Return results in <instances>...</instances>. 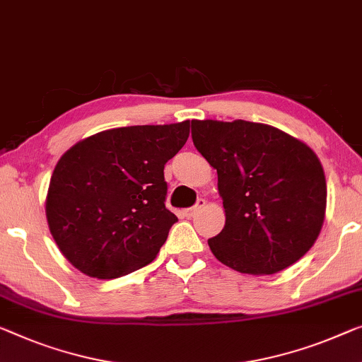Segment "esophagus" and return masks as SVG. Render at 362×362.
<instances>
[{"mask_svg":"<svg viewBox=\"0 0 362 362\" xmlns=\"http://www.w3.org/2000/svg\"><path fill=\"white\" fill-rule=\"evenodd\" d=\"M204 204H206V202H204L203 198H199L198 202H197L195 206L183 209V216H185V218H192V216H195V213H197V211H199V209H202V208L204 206Z\"/></svg>","mask_w":362,"mask_h":362,"instance_id":"esophagus-1","label":"esophagus"}]
</instances>
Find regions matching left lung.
I'll return each instance as SVG.
<instances>
[{
  "label": "left lung",
  "instance_id": "obj_1",
  "mask_svg": "<svg viewBox=\"0 0 362 362\" xmlns=\"http://www.w3.org/2000/svg\"><path fill=\"white\" fill-rule=\"evenodd\" d=\"M193 144L218 172L226 224L213 255L245 274H273L300 260L327 209L320 159L304 141L265 123L192 120Z\"/></svg>",
  "mask_w": 362,
  "mask_h": 362
}]
</instances>
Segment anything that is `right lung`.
Segmentation results:
<instances>
[{
    "label": "right lung",
    "instance_id": "obj_1",
    "mask_svg": "<svg viewBox=\"0 0 362 362\" xmlns=\"http://www.w3.org/2000/svg\"><path fill=\"white\" fill-rule=\"evenodd\" d=\"M188 134L190 120L112 128L62 156L45 214L58 249L74 268L113 279L154 260L177 221L164 204V165Z\"/></svg>",
    "mask_w": 362,
    "mask_h": 362
}]
</instances>
